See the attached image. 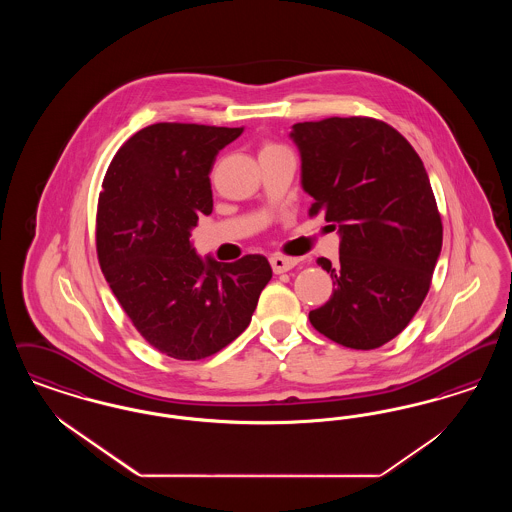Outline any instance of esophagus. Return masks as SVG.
Instances as JSON below:
<instances>
[{
	"label": "esophagus",
	"mask_w": 512,
	"mask_h": 512,
	"mask_svg": "<svg viewBox=\"0 0 512 512\" xmlns=\"http://www.w3.org/2000/svg\"><path fill=\"white\" fill-rule=\"evenodd\" d=\"M297 263H299L297 259H292V257H284V255H272V257H270V265H272V270H274L276 274L292 270V268L295 267Z\"/></svg>",
	"instance_id": "1"
}]
</instances>
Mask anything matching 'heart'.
I'll list each match as a JSON object with an SVG mask.
<instances>
[{"mask_svg":"<svg viewBox=\"0 0 512 512\" xmlns=\"http://www.w3.org/2000/svg\"><path fill=\"white\" fill-rule=\"evenodd\" d=\"M272 147H276V146H265V147H263V151H265V149H272Z\"/></svg>","mask_w":512,"mask_h":512,"instance_id":"b5f03b06","label":"heart"}]
</instances>
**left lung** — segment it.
<instances>
[{
	"mask_svg": "<svg viewBox=\"0 0 512 512\" xmlns=\"http://www.w3.org/2000/svg\"><path fill=\"white\" fill-rule=\"evenodd\" d=\"M301 188L340 234L332 297L309 313L320 334L351 349H376L405 330L430 290L443 228L426 169L413 146L368 117L297 122Z\"/></svg>",
	"mask_w": 512,
	"mask_h": 512,
	"instance_id": "obj_1",
	"label": "left lung"
}]
</instances>
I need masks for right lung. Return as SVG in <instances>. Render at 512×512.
<instances>
[{
	"label": "right lung",
	"instance_id": "right-lung-1",
	"mask_svg": "<svg viewBox=\"0 0 512 512\" xmlns=\"http://www.w3.org/2000/svg\"><path fill=\"white\" fill-rule=\"evenodd\" d=\"M244 126L159 122L111 161L98 203V257L136 330L178 361L215 355L249 326L272 278L263 255L199 257L192 230L211 215L209 172Z\"/></svg>",
	"mask_w": 512,
	"mask_h": 512
}]
</instances>
